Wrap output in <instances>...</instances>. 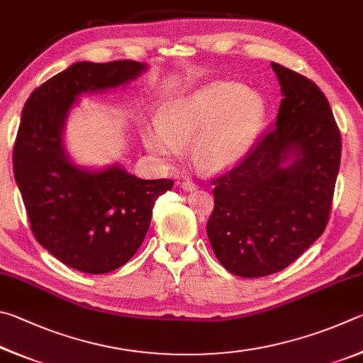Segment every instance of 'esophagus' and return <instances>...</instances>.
Segmentation results:
<instances>
[{"instance_id":"1","label":"esophagus","mask_w":363,"mask_h":363,"mask_svg":"<svg viewBox=\"0 0 363 363\" xmlns=\"http://www.w3.org/2000/svg\"><path fill=\"white\" fill-rule=\"evenodd\" d=\"M182 188H183V189H185V191H194V189H196V188H198V186H196L193 182H189V180H185V182H183V183H182Z\"/></svg>"}]
</instances>
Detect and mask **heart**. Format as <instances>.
Listing matches in <instances>:
<instances>
[{
	"label": "heart",
	"mask_w": 363,
	"mask_h": 363,
	"mask_svg": "<svg viewBox=\"0 0 363 363\" xmlns=\"http://www.w3.org/2000/svg\"><path fill=\"white\" fill-rule=\"evenodd\" d=\"M268 118L262 94L231 81H213L172 100L159 111V124L146 127L143 142L152 155L174 159L191 145L196 165L218 172L238 164L255 143Z\"/></svg>",
	"instance_id": "obj_1"
}]
</instances>
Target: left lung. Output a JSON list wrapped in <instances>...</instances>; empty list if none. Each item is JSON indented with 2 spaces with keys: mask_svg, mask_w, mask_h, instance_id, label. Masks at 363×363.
Instances as JSON below:
<instances>
[{
  "mask_svg": "<svg viewBox=\"0 0 363 363\" xmlns=\"http://www.w3.org/2000/svg\"><path fill=\"white\" fill-rule=\"evenodd\" d=\"M271 67L284 97L274 127L212 180L207 236L223 268L240 277L285 269L322 236L341 161L340 129L325 95L306 76Z\"/></svg>",
  "mask_w": 363,
  "mask_h": 363,
  "instance_id": "obj_1",
  "label": "left lung"
}]
</instances>
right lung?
<instances>
[{
    "instance_id": "right-lung-1",
    "label": "right lung",
    "mask_w": 363,
    "mask_h": 363,
    "mask_svg": "<svg viewBox=\"0 0 363 363\" xmlns=\"http://www.w3.org/2000/svg\"><path fill=\"white\" fill-rule=\"evenodd\" d=\"M145 69L133 60L73 63L36 87L22 110L12 165L31 233L50 255L87 274L111 272L135 255L156 199L174 180H142L119 165L78 167L63 127L81 94L125 86Z\"/></svg>"
}]
</instances>
